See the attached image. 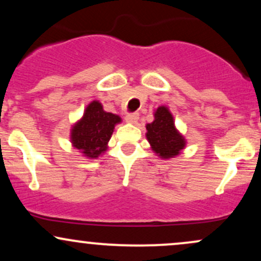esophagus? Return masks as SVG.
Instances as JSON below:
<instances>
[{
    "mask_svg": "<svg viewBox=\"0 0 261 261\" xmlns=\"http://www.w3.org/2000/svg\"><path fill=\"white\" fill-rule=\"evenodd\" d=\"M139 113H130L127 114L126 118H125V120H126L127 122H130V124H135V122H137V120H139Z\"/></svg>",
    "mask_w": 261,
    "mask_h": 261,
    "instance_id": "1",
    "label": "esophagus"
}]
</instances>
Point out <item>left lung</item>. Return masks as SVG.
I'll return each mask as SVG.
<instances>
[{"instance_id":"1","label":"left lung","mask_w":261,"mask_h":261,"mask_svg":"<svg viewBox=\"0 0 261 261\" xmlns=\"http://www.w3.org/2000/svg\"><path fill=\"white\" fill-rule=\"evenodd\" d=\"M148 142L152 149L162 158H170L179 154L184 148L185 141L174 127L172 114L166 107H160L154 113V121L147 126Z\"/></svg>"}]
</instances>
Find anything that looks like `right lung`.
Segmentation results:
<instances>
[{"instance_id":"right-lung-1","label":"right lung","mask_w":261,"mask_h":261,"mask_svg":"<svg viewBox=\"0 0 261 261\" xmlns=\"http://www.w3.org/2000/svg\"><path fill=\"white\" fill-rule=\"evenodd\" d=\"M120 121L115 114L104 112L99 101H92L82 120L73 126L71 141L87 157L95 158L108 148L107 143L112 137L114 126Z\"/></svg>"}]
</instances>
